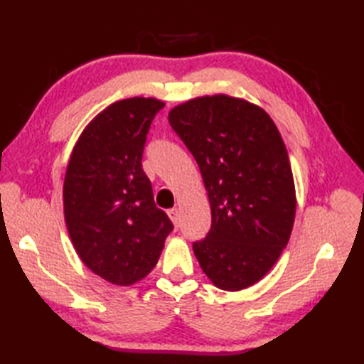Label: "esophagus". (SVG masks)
I'll return each mask as SVG.
<instances>
[{
    "label": "esophagus",
    "mask_w": 364,
    "mask_h": 364,
    "mask_svg": "<svg viewBox=\"0 0 364 364\" xmlns=\"http://www.w3.org/2000/svg\"><path fill=\"white\" fill-rule=\"evenodd\" d=\"M167 214H168L170 220L173 222V225H175V227H178V220H180V213H178L176 208H172V210H168V211H167Z\"/></svg>",
    "instance_id": "34e87169"
}]
</instances>
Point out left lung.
Returning a JSON list of instances; mask_svg holds the SVG:
<instances>
[{
  "label": "left lung",
  "mask_w": 364,
  "mask_h": 364,
  "mask_svg": "<svg viewBox=\"0 0 364 364\" xmlns=\"http://www.w3.org/2000/svg\"><path fill=\"white\" fill-rule=\"evenodd\" d=\"M168 123L196 158L211 205V230L192 244L223 291L259 282L289 241L296 189L280 131L259 106L213 95L175 106Z\"/></svg>",
  "instance_id": "obj_1"
}]
</instances>
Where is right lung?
I'll list each match as a JSON object with an SVG mask.
<instances>
[{
	"label": "right lung",
	"mask_w": 364,
	"mask_h": 364,
	"mask_svg": "<svg viewBox=\"0 0 364 364\" xmlns=\"http://www.w3.org/2000/svg\"><path fill=\"white\" fill-rule=\"evenodd\" d=\"M164 103L134 97L107 106L82 131L64 180V215L76 253L92 272L129 286L151 272L173 230L156 208L142 154Z\"/></svg>",
	"instance_id": "add662e5"
}]
</instances>
